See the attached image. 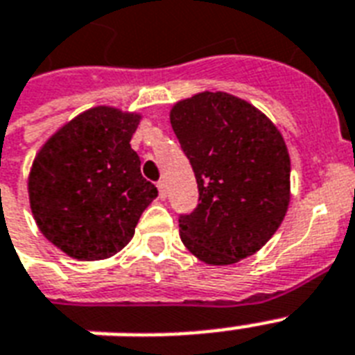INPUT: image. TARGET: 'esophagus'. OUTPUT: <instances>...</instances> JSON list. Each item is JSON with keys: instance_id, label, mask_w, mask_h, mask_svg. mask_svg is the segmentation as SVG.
<instances>
[{"instance_id": "1", "label": "esophagus", "mask_w": 355, "mask_h": 355, "mask_svg": "<svg viewBox=\"0 0 355 355\" xmlns=\"http://www.w3.org/2000/svg\"><path fill=\"white\" fill-rule=\"evenodd\" d=\"M156 186H158V193H160V199L164 200L167 197V189H166V182L164 180H158L156 182Z\"/></svg>"}]
</instances>
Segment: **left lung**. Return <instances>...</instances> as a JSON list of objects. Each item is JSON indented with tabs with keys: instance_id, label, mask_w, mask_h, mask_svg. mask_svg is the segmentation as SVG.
Instances as JSON below:
<instances>
[{
	"instance_id": "8db88e82",
	"label": "left lung",
	"mask_w": 355,
	"mask_h": 355,
	"mask_svg": "<svg viewBox=\"0 0 355 355\" xmlns=\"http://www.w3.org/2000/svg\"><path fill=\"white\" fill-rule=\"evenodd\" d=\"M197 178L199 205L178 216L180 239L210 265L252 256L284 221L291 162L278 128L243 99L205 92L171 110Z\"/></svg>"
}]
</instances>
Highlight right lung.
<instances>
[{"instance_id": "right-lung-1", "label": "right lung", "mask_w": 355, "mask_h": 355, "mask_svg": "<svg viewBox=\"0 0 355 355\" xmlns=\"http://www.w3.org/2000/svg\"><path fill=\"white\" fill-rule=\"evenodd\" d=\"M139 116L97 107L62 127L36 156L31 210L42 234L77 259H103L134 236L158 189L130 147Z\"/></svg>"}]
</instances>
